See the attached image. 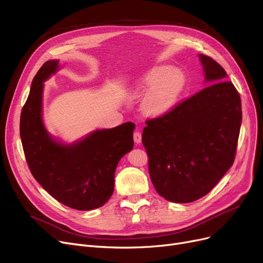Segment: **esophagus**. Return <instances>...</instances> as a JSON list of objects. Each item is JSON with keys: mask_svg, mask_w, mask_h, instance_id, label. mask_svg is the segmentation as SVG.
Returning a JSON list of instances; mask_svg holds the SVG:
<instances>
[{"mask_svg": "<svg viewBox=\"0 0 263 263\" xmlns=\"http://www.w3.org/2000/svg\"><path fill=\"white\" fill-rule=\"evenodd\" d=\"M141 139H142L141 133L135 132V133H134V141H135V143H136V144H140V143H141Z\"/></svg>", "mask_w": 263, "mask_h": 263, "instance_id": "obj_1", "label": "esophagus"}]
</instances>
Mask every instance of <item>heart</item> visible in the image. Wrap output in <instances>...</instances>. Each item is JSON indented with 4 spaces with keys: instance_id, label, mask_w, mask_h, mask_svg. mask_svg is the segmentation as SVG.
<instances>
[{
    "instance_id": "heart-1",
    "label": "heart",
    "mask_w": 263,
    "mask_h": 263,
    "mask_svg": "<svg viewBox=\"0 0 263 263\" xmlns=\"http://www.w3.org/2000/svg\"><path fill=\"white\" fill-rule=\"evenodd\" d=\"M185 74L169 66H158L141 78L139 89L145 90L142 110L146 115L157 117L166 114L176 104L185 85Z\"/></svg>"
}]
</instances>
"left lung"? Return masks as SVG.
Wrapping results in <instances>:
<instances>
[{"label":"left lung","instance_id":"left-lung-1","mask_svg":"<svg viewBox=\"0 0 263 263\" xmlns=\"http://www.w3.org/2000/svg\"><path fill=\"white\" fill-rule=\"evenodd\" d=\"M199 58L211 85L147 119L142 133L155 190L178 203L205 196L233 165L242 122L241 97L226 71L211 57Z\"/></svg>","mask_w":263,"mask_h":263}]
</instances>
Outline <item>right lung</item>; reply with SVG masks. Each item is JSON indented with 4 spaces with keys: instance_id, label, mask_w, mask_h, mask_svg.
Wrapping results in <instances>:
<instances>
[{
    "instance_id": "right-lung-1",
    "label": "right lung",
    "mask_w": 263,
    "mask_h": 263,
    "mask_svg": "<svg viewBox=\"0 0 263 263\" xmlns=\"http://www.w3.org/2000/svg\"><path fill=\"white\" fill-rule=\"evenodd\" d=\"M48 61L32 81L20 116L24 156L34 179L62 204L79 211L104 205L114 193L119 160L134 146L135 124L92 133L83 140L64 145L54 141L42 121L44 81L58 69Z\"/></svg>"
}]
</instances>
